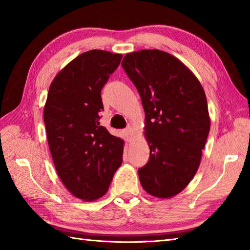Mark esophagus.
Returning <instances> with one entry per match:
<instances>
[{
    "label": "esophagus",
    "mask_w": 250,
    "mask_h": 250,
    "mask_svg": "<svg viewBox=\"0 0 250 250\" xmlns=\"http://www.w3.org/2000/svg\"><path fill=\"white\" fill-rule=\"evenodd\" d=\"M124 135L126 139V141H131L132 137H133V130H132V128H126L125 130H124Z\"/></svg>",
    "instance_id": "esophagus-1"
}]
</instances>
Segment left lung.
<instances>
[{
	"label": "left lung",
	"instance_id": "obj_1",
	"mask_svg": "<svg viewBox=\"0 0 250 250\" xmlns=\"http://www.w3.org/2000/svg\"><path fill=\"white\" fill-rule=\"evenodd\" d=\"M145 110L149 161L139 169L147 193L167 199L198 171L210 119L204 89L177 58L158 49L126 54L121 63Z\"/></svg>",
	"mask_w": 250,
	"mask_h": 250
}]
</instances>
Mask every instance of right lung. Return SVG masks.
<instances>
[{"instance_id": "1", "label": "right lung", "mask_w": 250, "mask_h": 250, "mask_svg": "<svg viewBox=\"0 0 250 250\" xmlns=\"http://www.w3.org/2000/svg\"><path fill=\"white\" fill-rule=\"evenodd\" d=\"M122 55L89 50L52 81L44 107L47 140L57 173L76 198L94 201L109 188L122 163L124 141L100 125L101 90Z\"/></svg>"}]
</instances>
